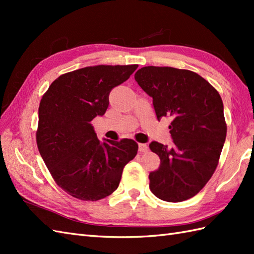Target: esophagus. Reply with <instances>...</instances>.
I'll return each mask as SVG.
<instances>
[{"instance_id": "34e87169", "label": "esophagus", "mask_w": 254, "mask_h": 254, "mask_svg": "<svg viewBox=\"0 0 254 254\" xmlns=\"http://www.w3.org/2000/svg\"><path fill=\"white\" fill-rule=\"evenodd\" d=\"M138 150L141 153H146L148 150V146L146 144H138Z\"/></svg>"}]
</instances>
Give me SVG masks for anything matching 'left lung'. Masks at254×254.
<instances>
[{"instance_id": "left-lung-1", "label": "left lung", "mask_w": 254, "mask_h": 254, "mask_svg": "<svg viewBox=\"0 0 254 254\" xmlns=\"http://www.w3.org/2000/svg\"><path fill=\"white\" fill-rule=\"evenodd\" d=\"M153 98L157 119L168 117L174 144L149 147L160 158L149 189L167 202H182L202 190L216 170L227 126L218 91L198 74L169 66H144L134 75Z\"/></svg>"}]
</instances>
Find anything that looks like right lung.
Wrapping results in <instances>:
<instances>
[{"mask_svg": "<svg viewBox=\"0 0 254 254\" xmlns=\"http://www.w3.org/2000/svg\"><path fill=\"white\" fill-rule=\"evenodd\" d=\"M96 65L59 76L42 96L37 146L57 185L82 201H98L117 190L124 166L137 154L135 141L101 143L91 126L104 116L112 88L137 68Z\"/></svg>", "mask_w": 254, "mask_h": 254, "instance_id": "right-lung-1", "label": "right lung"}]
</instances>
